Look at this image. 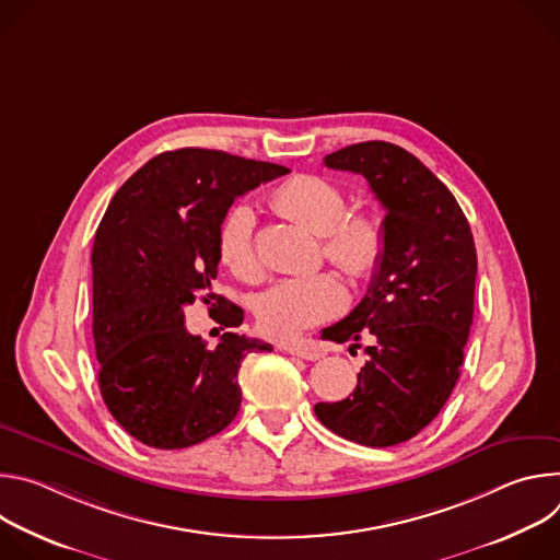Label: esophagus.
I'll return each mask as SVG.
<instances>
[{
  "label": "esophagus",
  "instance_id": "esophagus-1",
  "mask_svg": "<svg viewBox=\"0 0 560 560\" xmlns=\"http://www.w3.org/2000/svg\"><path fill=\"white\" fill-rule=\"evenodd\" d=\"M283 350H285L288 354L299 357V359H305V361H316V359L324 357V352L318 350L316 346H312V343H292V346H283Z\"/></svg>",
  "mask_w": 560,
  "mask_h": 560
}]
</instances>
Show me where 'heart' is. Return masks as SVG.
Returning a JSON list of instances; mask_svg holds the SVG:
<instances>
[{"label": "heart", "mask_w": 560, "mask_h": 560, "mask_svg": "<svg viewBox=\"0 0 560 560\" xmlns=\"http://www.w3.org/2000/svg\"><path fill=\"white\" fill-rule=\"evenodd\" d=\"M272 206L283 217L322 234L326 259L350 279L368 281L378 272L385 257L383 223L372 212H348V197L335 182L316 175L292 177L272 192ZM255 225L253 206L238 201L225 212L217 234L221 261L244 281H257L264 272ZM346 299L341 281L330 272L290 277L257 299L255 316L266 337L292 341L337 316Z\"/></svg>", "instance_id": "obj_1"}]
</instances>
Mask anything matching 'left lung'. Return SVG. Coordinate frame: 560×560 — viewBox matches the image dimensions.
Listing matches in <instances>:
<instances>
[{"mask_svg": "<svg viewBox=\"0 0 560 560\" xmlns=\"http://www.w3.org/2000/svg\"><path fill=\"white\" fill-rule=\"evenodd\" d=\"M324 164L368 179L385 208V257L363 301L324 330L357 348L370 339L357 387L314 415L348 441L389 447L430 425L458 381L474 316V236L454 195L401 145L363 141Z\"/></svg>", "mask_w": 560, "mask_h": 560, "instance_id": "obj_1", "label": "left lung"}]
</instances>
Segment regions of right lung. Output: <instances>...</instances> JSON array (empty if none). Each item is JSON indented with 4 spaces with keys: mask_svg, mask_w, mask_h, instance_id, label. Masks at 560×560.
Listing matches in <instances>:
<instances>
[{
    "mask_svg": "<svg viewBox=\"0 0 560 560\" xmlns=\"http://www.w3.org/2000/svg\"><path fill=\"white\" fill-rule=\"evenodd\" d=\"M285 173L182 148L152 156L113 197L93 246V337L104 404L143 445L182 450L225 430L242 406V361L272 350L236 332L208 348L184 307L201 299L221 310L217 324L242 326L244 310L212 292L219 225L236 197Z\"/></svg>",
    "mask_w": 560,
    "mask_h": 560,
    "instance_id": "1",
    "label": "right lung"
}]
</instances>
